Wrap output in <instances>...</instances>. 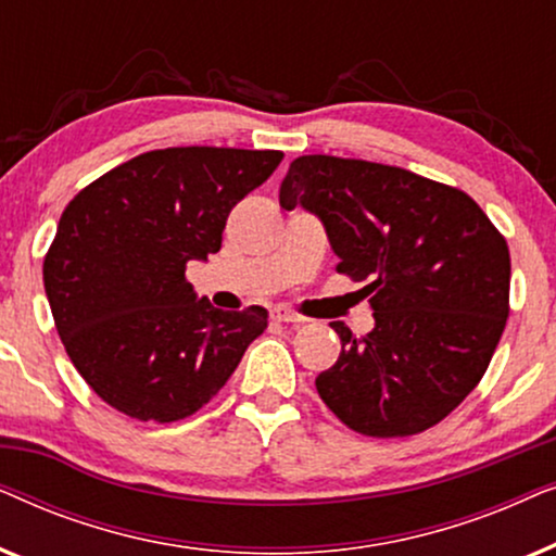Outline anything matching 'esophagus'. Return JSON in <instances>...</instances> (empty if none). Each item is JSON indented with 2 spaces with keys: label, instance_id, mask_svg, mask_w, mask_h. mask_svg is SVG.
<instances>
[{
  "label": "esophagus",
  "instance_id": "34e87169",
  "mask_svg": "<svg viewBox=\"0 0 556 556\" xmlns=\"http://www.w3.org/2000/svg\"><path fill=\"white\" fill-rule=\"evenodd\" d=\"M270 318H273V321H280V324H301L303 321L299 314H293V311H288V308H273Z\"/></svg>",
  "mask_w": 556,
  "mask_h": 556
}]
</instances>
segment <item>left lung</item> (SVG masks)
Segmentation results:
<instances>
[{
	"label": "left lung",
	"mask_w": 556,
	"mask_h": 556,
	"mask_svg": "<svg viewBox=\"0 0 556 556\" xmlns=\"http://www.w3.org/2000/svg\"><path fill=\"white\" fill-rule=\"evenodd\" d=\"M280 207L321 219L337 270L359 283L375 329L344 321L333 367L316 377L326 407L371 438L415 435L481 382L508 318L511 257L460 189L362 159L299 156Z\"/></svg>",
	"instance_id": "left-lung-1"
}]
</instances>
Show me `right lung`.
<instances>
[{
	"label": "right lung",
	"mask_w": 556,
	"mask_h": 556,
	"mask_svg": "<svg viewBox=\"0 0 556 556\" xmlns=\"http://www.w3.org/2000/svg\"><path fill=\"white\" fill-rule=\"evenodd\" d=\"M280 151L159 149L116 166L60 217L45 293L80 377L118 413L174 422L223 390L268 311H223L187 263L223 245L227 215L276 172Z\"/></svg>",
	"instance_id": "obj_1"
}]
</instances>
